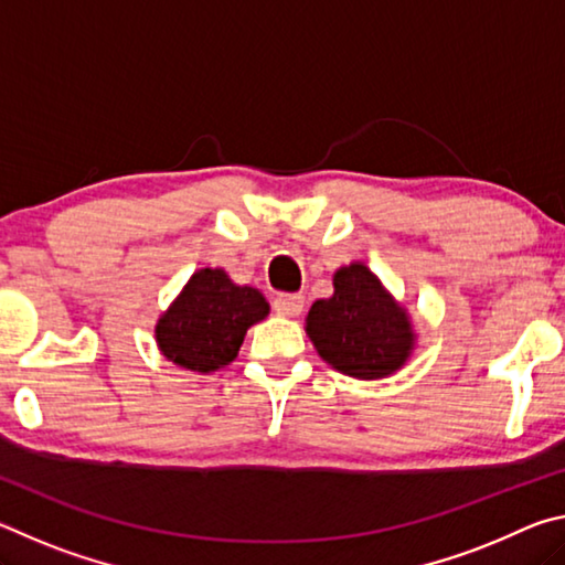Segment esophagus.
Here are the masks:
<instances>
[{"mask_svg": "<svg viewBox=\"0 0 565 565\" xmlns=\"http://www.w3.org/2000/svg\"><path fill=\"white\" fill-rule=\"evenodd\" d=\"M274 311L279 317H299L303 311V296L301 294H279L274 299Z\"/></svg>", "mask_w": 565, "mask_h": 565, "instance_id": "34e87169", "label": "esophagus"}]
</instances>
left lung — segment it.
I'll list each match as a JSON object with an SVG mask.
<instances>
[{"label": "left lung", "mask_w": 565, "mask_h": 565, "mask_svg": "<svg viewBox=\"0 0 565 565\" xmlns=\"http://www.w3.org/2000/svg\"><path fill=\"white\" fill-rule=\"evenodd\" d=\"M306 333L331 369L361 381L394 374L416 343L408 311L361 262L333 274V296L311 303Z\"/></svg>", "instance_id": "left-lung-1"}]
</instances>
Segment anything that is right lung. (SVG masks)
<instances>
[{
  "mask_svg": "<svg viewBox=\"0 0 565 565\" xmlns=\"http://www.w3.org/2000/svg\"><path fill=\"white\" fill-rule=\"evenodd\" d=\"M269 317L254 286H238L224 269H199L157 321V347L177 366L212 374L228 366L246 331Z\"/></svg>",
  "mask_w": 565,
  "mask_h": 565,
  "instance_id": "1",
  "label": "right lung"
}]
</instances>
